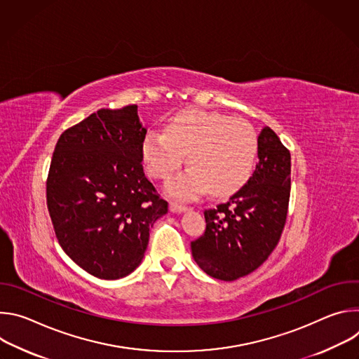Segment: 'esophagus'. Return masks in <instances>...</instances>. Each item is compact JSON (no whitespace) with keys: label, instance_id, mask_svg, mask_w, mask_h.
Wrapping results in <instances>:
<instances>
[{"label":"esophagus","instance_id":"34e87169","mask_svg":"<svg viewBox=\"0 0 359 359\" xmlns=\"http://www.w3.org/2000/svg\"><path fill=\"white\" fill-rule=\"evenodd\" d=\"M169 209H170V212H172V213H180V212H184V210H187V208L184 206V204H180V203H175V201H172V203L169 204Z\"/></svg>","mask_w":359,"mask_h":359}]
</instances>
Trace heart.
I'll return each instance as SVG.
<instances>
[{
	"label": "heart",
	"mask_w": 359,
	"mask_h": 359,
	"mask_svg": "<svg viewBox=\"0 0 359 359\" xmlns=\"http://www.w3.org/2000/svg\"><path fill=\"white\" fill-rule=\"evenodd\" d=\"M257 150V132L247 121L189 111L176 116L166 133L149 130L142 158L151 177L165 179L187 155L190 168L169 179L165 190L177 198H191L208 189L213 196L240 189L252 172Z\"/></svg>",
	"instance_id": "obj_1"
}]
</instances>
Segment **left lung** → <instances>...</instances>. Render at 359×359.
I'll return each mask as SVG.
<instances>
[{
	"label": "left lung",
	"mask_w": 359,
	"mask_h": 359,
	"mask_svg": "<svg viewBox=\"0 0 359 359\" xmlns=\"http://www.w3.org/2000/svg\"><path fill=\"white\" fill-rule=\"evenodd\" d=\"M259 162L227 203L204 212L206 231L191 241L197 266L233 281L259 269L278 244L291 189V155L273 129L259 135Z\"/></svg>",
	"instance_id": "left-lung-1"
}]
</instances>
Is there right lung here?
Instances as JSON below:
<instances>
[{
  "label": "right lung",
  "instance_id": "right-lung-1",
  "mask_svg": "<svg viewBox=\"0 0 359 359\" xmlns=\"http://www.w3.org/2000/svg\"><path fill=\"white\" fill-rule=\"evenodd\" d=\"M137 107L99 109L58 139L46 204L62 250L102 280L129 276L168 201L146 179Z\"/></svg>",
  "mask_w": 359,
  "mask_h": 359
}]
</instances>
